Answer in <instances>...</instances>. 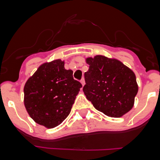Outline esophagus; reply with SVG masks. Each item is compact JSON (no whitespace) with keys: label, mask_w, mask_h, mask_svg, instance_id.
I'll list each match as a JSON object with an SVG mask.
<instances>
[{"label":"esophagus","mask_w":160,"mask_h":160,"mask_svg":"<svg viewBox=\"0 0 160 160\" xmlns=\"http://www.w3.org/2000/svg\"><path fill=\"white\" fill-rule=\"evenodd\" d=\"M80 82H81V84L82 85V86H84V85H85V83H86V82H85V80H84V78H82V80H81V81H80Z\"/></svg>","instance_id":"1"}]
</instances>
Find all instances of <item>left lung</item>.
Here are the masks:
<instances>
[{"label": "left lung", "instance_id": "1", "mask_svg": "<svg viewBox=\"0 0 160 160\" xmlns=\"http://www.w3.org/2000/svg\"><path fill=\"white\" fill-rule=\"evenodd\" d=\"M83 92L94 108L111 118H119L134 107L138 87L135 73L114 58L96 55L86 58Z\"/></svg>", "mask_w": 160, "mask_h": 160}]
</instances>
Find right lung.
Masks as SVG:
<instances>
[{"instance_id":"1","label":"right lung","mask_w":160,"mask_h":160,"mask_svg":"<svg viewBox=\"0 0 160 160\" xmlns=\"http://www.w3.org/2000/svg\"><path fill=\"white\" fill-rule=\"evenodd\" d=\"M61 59L45 62L24 87V105L31 118L46 128L60 125L71 111L82 84Z\"/></svg>"}]
</instances>
